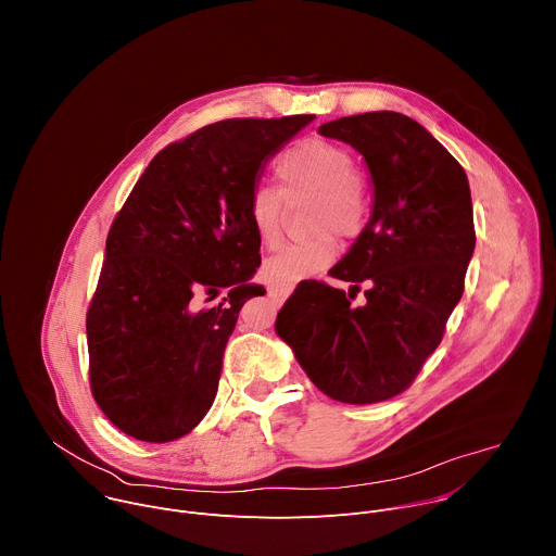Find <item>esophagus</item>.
Listing matches in <instances>:
<instances>
[{
  "instance_id": "1",
  "label": "esophagus",
  "mask_w": 556,
  "mask_h": 556,
  "mask_svg": "<svg viewBox=\"0 0 556 556\" xmlns=\"http://www.w3.org/2000/svg\"><path fill=\"white\" fill-rule=\"evenodd\" d=\"M288 292H290V288L288 286H270L268 288V296L273 299V301H277V303H281L286 296H288Z\"/></svg>"
}]
</instances>
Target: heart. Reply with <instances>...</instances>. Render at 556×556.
I'll use <instances>...</instances> for the list:
<instances>
[{"label": "heart", "instance_id": "obj_1", "mask_svg": "<svg viewBox=\"0 0 556 556\" xmlns=\"http://www.w3.org/2000/svg\"><path fill=\"white\" fill-rule=\"evenodd\" d=\"M286 198L316 195L309 226L319 230L309 240L283 247L266 262L275 283H294L328 268L339 255L341 235H356L365 222V198L356 178V161L348 147L328 138H303L288 147L275 165ZM247 217L264 249H275L283 230V197L270 185H260L247 202Z\"/></svg>", "mask_w": 556, "mask_h": 556}]
</instances>
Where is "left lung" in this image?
Segmentation results:
<instances>
[{
  "label": "left lung",
  "mask_w": 556,
  "mask_h": 556,
  "mask_svg": "<svg viewBox=\"0 0 556 556\" xmlns=\"http://www.w3.org/2000/svg\"><path fill=\"white\" fill-rule=\"evenodd\" d=\"M367 163L374 204L350 253L330 270L345 290L301 281L275 330L332 401L374 405L405 391L435 352L475 251L468 178L414 118L367 112L319 127ZM366 286L361 304L351 299Z\"/></svg>",
  "instance_id": "obj_1"
}]
</instances>
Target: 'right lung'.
Returning a JSON list of instances; mask_svg holds the SVG:
<instances>
[{
	"label": "right lung",
	"mask_w": 556,
	"mask_h": 556,
	"mask_svg": "<svg viewBox=\"0 0 556 556\" xmlns=\"http://www.w3.org/2000/svg\"><path fill=\"white\" fill-rule=\"evenodd\" d=\"M314 116L228 118L157 153L116 215L88 309L92 395L142 442L187 435L211 409L224 348L262 264L247 202ZM222 289L217 306H202Z\"/></svg>",
	"instance_id": "1"
}]
</instances>
